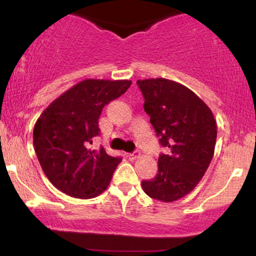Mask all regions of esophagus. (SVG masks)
<instances>
[{"label": "esophagus", "mask_w": 256, "mask_h": 256, "mask_svg": "<svg viewBox=\"0 0 256 256\" xmlns=\"http://www.w3.org/2000/svg\"><path fill=\"white\" fill-rule=\"evenodd\" d=\"M140 156V152L137 150L132 152V154H128V158H130V160H136V158H138Z\"/></svg>", "instance_id": "34e87169"}]
</instances>
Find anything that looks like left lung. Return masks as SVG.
Returning <instances> with one entry per match:
<instances>
[{"mask_svg": "<svg viewBox=\"0 0 256 256\" xmlns=\"http://www.w3.org/2000/svg\"><path fill=\"white\" fill-rule=\"evenodd\" d=\"M146 113L167 154L158 156V171L143 180L149 198L173 202L192 192L214 155L216 122L210 108L189 88L165 78L137 80Z\"/></svg>", "mask_w": 256, "mask_h": 256, "instance_id": "left-lung-1", "label": "left lung"}]
</instances>
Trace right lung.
<instances>
[{
    "mask_svg": "<svg viewBox=\"0 0 256 256\" xmlns=\"http://www.w3.org/2000/svg\"><path fill=\"white\" fill-rule=\"evenodd\" d=\"M132 82L84 79L42 112L34 128V152L44 174L58 190L76 198H92L108 188L122 158L92 149L98 118Z\"/></svg>",
    "mask_w": 256,
    "mask_h": 256,
    "instance_id": "add662e5",
    "label": "right lung"
}]
</instances>
